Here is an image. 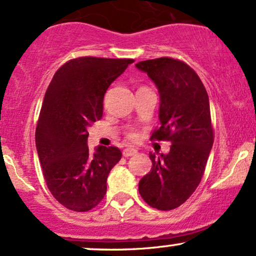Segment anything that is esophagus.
Returning a JSON list of instances; mask_svg holds the SVG:
<instances>
[{"mask_svg":"<svg viewBox=\"0 0 256 256\" xmlns=\"http://www.w3.org/2000/svg\"><path fill=\"white\" fill-rule=\"evenodd\" d=\"M137 154V150L134 149V148H126V149L122 150V155L125 158H130V156H134Z\"/></svg>","mask_w":256,"mask_h":256,"instance_id":"34e87169","label":"esophagus"}]
</instances>
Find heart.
<instances>
[{
	"label": "heart",
	"instance_id": "heart-1",
	"mask_svg": "<svg viewBox=\"0 0 256 256\" xmlns=\"http://www.w3.org/2000/svg\"><path fill=\"white\" fill-rule=\"evenodd\" d=\"M128 137H130L131 140H134V138H136V134H131L130 136H128Z\"/></svg>",
	"mask_w": 256,
	"mask_h": 256
}]
</instances>
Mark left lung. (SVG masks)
<instances>
[{
	"instance_id": "left-lung-1",
	"label": "left lung",
	"mask_w": 256,
	"mask_h": 256,
	"mask_svg": "<svg viewBox=\"0 0 256 256\" xmlns=\"http://www.w3.org/2000/svg\"><path fill=\"white\" fill-rule=\"evenodd\" d=\"M146 72L160 93V125L152 140H169L170 152L152 162L138 190L144 202L168 211L182 205L193 194L204 174L214 144L210 101L196 72L184 62L169 57L136 64Z\"/></svg>"
}]
</instances>
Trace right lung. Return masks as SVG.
Returning a JSON list of instances; mask_svg holds the SVG:
<instances>
[{
	"instance_id": "1",
	"label": "right lung",
	"mask_w": 256,
	"mask_h": 256,
	"mask_svg": "<svg viewBox=\"0 0 256 256\" xmlns=\"http://www.w3.org/2000/svg\"><path fill=\"white\" fill-rule=\"evenodd\" d=\"M134 60L78 57L63 64L48 84L36 128V146L51 194L69 210L86 212L104 199L107 176L120 161L116 146H87V128L102 118L110 83Z\"/></svg>"
}]
</instances>
